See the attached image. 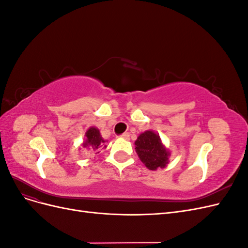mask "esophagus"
<instances>
[{
  "label": "esophagus",
  "mask_w": 248,
  "mask_h": 248,
  "mask_svg": "<svg viewBox=\"0 0 248 248\" xmlns=\"http://www.w3.org/2000/svg\"><path fill=\"white\" fill-rule=\"evenodd\" d=\"M121 138H123L125 140H129V133L128 132H125V133L121 134Z\"/></svg>",
  "instance_id": "1"
}]
</instances>
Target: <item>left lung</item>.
Segmentation results:
<instances>
[{
  "mask_svg": "<svg viewBox=\"0 0 248 248\" xmlns=\"http://www.w3.org/2000/svg\"><path fill=\"white\" fill-rule=\"evenodd\" d=\"M134 144L140 159L149 170H153L167 166L170 153L163 147L159 136L156 133L153 131L141 133Z\"/></svg>",
  "mask_w": 248,
  "mask_h": 248,
  "instance_id": "1",
  "label": "left lung"
}]
</instances>
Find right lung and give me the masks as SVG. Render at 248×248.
Listing matches in <instances>:
<instances>
[{
	"label": "right lung",
	"instance_id": "add662e5",
	"mask_svg": "<svg viewBox=\"0 0 248 248\" xmlns=\"http://www.w3.org/2000/svg\"><path fill=\"white\" fill-rule=\"evenodd\" d=\"M104 142H106V140L101 138L100 132L97 128L91 127V128L86 132V141L84 142V147L89 146L93 150H98V148L104 145Z\"/></svg>",
	"mask_w": 248,
	"mask_h": 248
}]
</instances>
